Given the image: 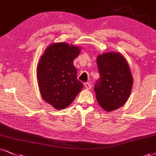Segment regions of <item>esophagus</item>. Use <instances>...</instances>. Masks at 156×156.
I'll use <instances>...</instances> for the list:
<instances>
[{
	"instance_id": "esophagus-1",
	"label": "esophagus",
	"mask_w": 156,
	"mask_h": 156,
	"mask_svg": "<svg viewBox=\"0 0 156 156\" xmlns=\"http://www.w3.org/2000/svg\"><path fill=\"white\" fill-rule=\"evenodd\" d=\"M84 86H85V88H86V89H88V90H90V88H91V85H90V82H87V83H84Z\"/></svg>"
}]
</instances>
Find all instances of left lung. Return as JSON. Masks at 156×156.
<instances>
[{
  "label": "left lung",
  "instance_id": "8db88e82",
  "mask_svg": "<svg viewBox=\"0 0 156 156\" xmlns=\"http://www.w3.org/2000/svg\"><path fill=\"white\" fill-rule=\"evenodd\" d=\"M96 62L100 76L94 90L98 103L108 112L119 109L127 101L133 85L129 64L117 52L98 55Z\"/></svg>",
  "mask_w": 156,
  "mask_h": 156
}]
</instances>
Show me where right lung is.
Instances as JSON below:
<instances>
[{"label":"right lung","mask_w":156,"mask_h":156,"mask_svg":"<svg viewBox=\"0 0 156 156\" xmlns=\"http://www.w3.org/2000/svg\"><path fill=\"white\" fill-rule=\"evenodd\" d=\"M80 47L65 42L53 43L45 49L37 68L41 96L56 109H62L73 101L83 85L77 78L74 59Z\"/></svg>","instance_id":"add662e5"}]
</instances>
